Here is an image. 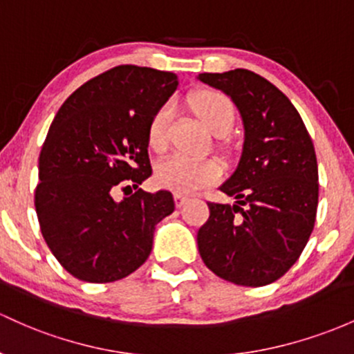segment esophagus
Listing matches in <instances>:
<instances>
[{
    "label": "esophagus",
    "instance_id": "34e87169",
    "mask_svg": "<svg viewBox=\"0 0 354 354\" xmlns=\"http://www.w3.org/2000/svg\"><path fill=\"white\" fill-rule=\"evenodd\" d=\"M174 197H176V204H177V207H182V206H184V204L185 203H187V199H189V197L187 196H184V194H176V196H174Z\"/></svg>",
    "mask_w": 354,
    "mask_h": 354
}]
</instances>
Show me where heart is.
<instances>
[{"label": "heart", "instance_id": "obj_1", "mask_svg": "<svg viewBox=\"0 0 354 354\" xmlns=\"http://www.w3.org/2000/svg\"><path fill=\"white\" fill-rule=\"evenodd\" d=\"M191 106L196 115L212 133L227 131L233 124L234 108L231 101L219 91H199L191 97ZM174 118V104H163L151 118L148 128V142L153 150L160 151L169 143L170 123ZM157 182L162 187L176 192H194L212 184L221 177V169L214 160L192 158L189 155L176 153L157 165Z\"/></svg>", "mask_w": 354, "mask_h": 354}]
</instances>
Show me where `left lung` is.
Masks as SVG:
<instances>
[{"label": "left lung", "mask_w": 354, "mask_h": 354, "mask_svg": "<svg viewBox=\"0 0 354 354\" xmlns=\"http://www.w3.org/2000/svg\"><path fill=\"white\" fill-rule=\"evenodd\" d=\"M199 81L233 100L245 127L234 174L221 191L236 203H207L197 233L206 267L245 287L279 280L297 261L317 212V160L302 118L272 82L246 69L204 72Z\"/></svg>", "instance_id": "1"}]
</instances>
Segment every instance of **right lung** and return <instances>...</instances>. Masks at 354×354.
<instances>
[{
  "label": "right lung",
  "instance_id": "add662e5",
  "mask_svg": "<svg viewBox=\"0 0 354 354\" xmlns=\"http://www.w3.org/2000/svg\"><path fill=\"white\" fill-rule=\"evenodd\" d=\"M174 72L118 66L67 97L39 158L35 209L45 243L71 275L108 283L142 267L155 226L172 214L169 191L138 189L151 176L148 128L177 89ZM136 188L123 201L118 187Z\"/></svg>",
  "mask_w": 354,
  "mask_h": 354
}]
</instances>
